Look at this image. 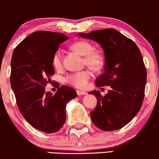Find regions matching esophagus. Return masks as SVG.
I'll use <instances>...</instances> for the list:
<instances>
[{"label": "esophagus", "instance_id": "34e87169", "mask_svg": "<svg viewBox=\"0 0 159 159\" xmlns=\"http://www.w3.org/2000/svg\"><path fill=\"white\" fill-rule=\"evenodd\" d=\"M76 93H77L78 95H86L87 93L84 91H81V90H77L76 91Z\"/></svg>", "mask_w": 159, "mask_h": 159}]
</instances>
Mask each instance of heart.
<instances>
[{"label":"heart","mask_w":159,"mask_h":159,"mask_svg":"<svg viewBox=\"0 0 159 159\" xmlns=\"http://www.w3.org/2000/svg\"><path fill=\"white\" fill-rule=\"evenodd\" d=\"M71 47L73 50L84 56V62L92 69L98 70L103 65V56L99 52L93 51V46L90 42L86 41H78L73 43ZM52 64L56 69H60L62 66V52L61 49H57L54 52L52 57ZM91 76L90 71L86 70L69 73L65 77V81L71 86L83 89L86 86Z\"/></svg>","instance_id":"heart-1"}]
</instances>
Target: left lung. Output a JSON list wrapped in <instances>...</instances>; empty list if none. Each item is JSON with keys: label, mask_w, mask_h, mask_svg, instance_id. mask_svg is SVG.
<instances>
[{"label": "left lung", "mask_w": 159, "mask_h": 159, "mask_svg": "<svg viewBox=\"0 0 159 159\" xmlns=\"http://www.w3.org/2000/svg\"><path fill=\"white\" fill-rule=\"evenodd\" d=\"M98 42L105 57V72L95 80L99 87L110 86L102 96L99 91L91 92L97 98L92 120L104 131H113L127 125L140 110L146 83V66L143 56L134 41L114 29L78 33Z\"/></svg>", "instance_id": "left-lung-1"}]
</instances>
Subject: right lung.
<instances>
[{
	"instance_id": "obj_1",
	"label": "right lung",
	"mask_w": 159,
	"mask_h": 159,
	"mask_svg": "<svg viewBox=\"0 0 159 159\" xmlns=\"http://www.w3.org/2000/svg\"><path fill=\"white\" fill-rule=\"evenodd\" d=\"M67 36L38 31L16 46L11 58V85L20 113L36 129L47 134L58 131L66 120V105L76 92L63 85L54 95L45 87L54 75L52 57Z\"/></svg>"
}]
</instances>
